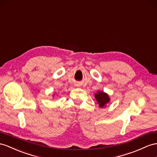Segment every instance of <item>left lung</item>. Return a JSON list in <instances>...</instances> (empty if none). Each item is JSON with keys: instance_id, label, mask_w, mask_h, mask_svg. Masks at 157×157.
Wrapping results in <instances>:
<instances>
[{"instance_id": "left-lung-1", "label": "left lung", "mask_w": 157, "mask_h": 157, "mask_svg": "<svg viewBox=\"0 0 157 157\" xmlns=\"http://www.w3.org/2000/svg\"><path fill=\"white\" fill-rule=\"evenodd\" d=\"M95 98L97 100L100 107H104L106 106V104L110 101L109 95L103 91H98L97 94H95Z\"/></svg>"}]
</instances>
